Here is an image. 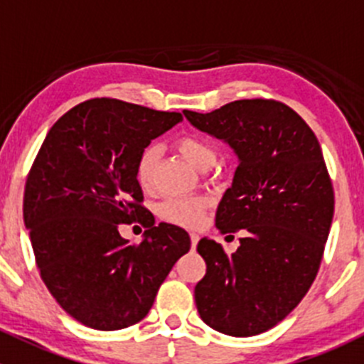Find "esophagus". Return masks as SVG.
<instances>
[{
  "label": "esophagus",
  "instance_id": "esophagus-1",
  "mask_svg": "<svg viewBox=\"0 0 364 364\" xmlns=\"http://www.w3.org/2000/svg\"><path fill=\"white\" fill-rule=\"evenodd\" d=\"M190 240H192V250H196L197 243H199V234L192 232V234H190Z\"/></svg>",
  "mask_w": 364,
  "mask_h": 364
}]
</instances>
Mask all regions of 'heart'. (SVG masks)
I'll list each match as a JSON object with an SVG mask.
<instances>
[{
	"mask_svg": "<svg viewBox=\"0 0 364 364\" xmlns=\"http://www.w3.org/2000/svg\"><path fill=\"white\" fill-rule=\"evenodd\" d=\"M178 151L181 156L188 161L192 167L197 171L211 167L216 160V153L209 142L204 139L193 137V135H186L178 141ZM156 155L159 149L156 146H148L139 155L137 164H135V178L142 188H148L153 183V172H155ZM205 208H208V199L203 196H192V197H171V199L164 200L159 208V215L165 222H171L174 225L181 227H197L203 222V216Z\"/></svg>",
	"mask_w": 364,
	"mask_h": 364,
	"instance_id": "obj_1",
	"label": "heart"
}]
</instances>
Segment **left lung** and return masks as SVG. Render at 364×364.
<instances>
[{
	"label": "left lung",
	"instance_id": "left-lung-1",
	"mask_svg": "<svg viewBox=\"0 0 364 364\" xmlns=\"http://www.w3.org/2000/svg\"><path fill=\"white\" fill-rule=\"evenodd\" d=\"M183 114L237 156L232 185L216 209V229L243 232L232 255L209 237L197 245L205 260L196 285L197 310L223 335H260L294 310L321 266L335 213L321 144L299 114L274 100Z\"/></svg>",
	"mask_w": 364,
	"mask_h": 364
}]
</instances>
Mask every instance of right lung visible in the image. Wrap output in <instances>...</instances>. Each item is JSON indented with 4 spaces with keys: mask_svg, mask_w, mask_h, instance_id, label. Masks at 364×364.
Here are the masks:
<instances>
[{
    "mask_svg": "<svg viewBox=\"0 0 364 364\" xmlns=\"http://www.w3.org/2000/svg\"><path fill=\"white\" fill-rule=\"evenodd\" d=\"M179 121V112L93 98L53 124L33 161L23 213L36 266L60 306L87 328L142 321L190 250L185 229L155 225L135 178L142 149ZM132 219L149 227L139 245L119 234Z\"/></svg>",
    "mask_w": 364,
    "mask_h": 364,
    "instance_id": "1",
    "label": "right lung"
}]
</instances>
